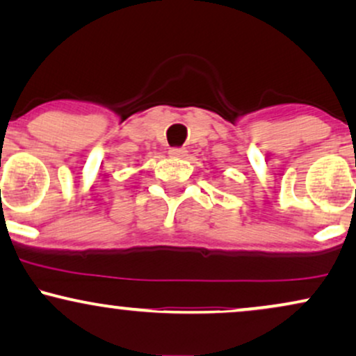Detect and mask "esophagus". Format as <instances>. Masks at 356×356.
<instances>
[{"label": "esophagus", "instance_id": "esophagus-1", "mask_svg": "<svg viewBox=\"0 0 356 356\" xmlns=\"http://www.w3.org/2000/svg\"><path fill=\"white\" fill-rule=\"evenodd\" d=\"M169 154L172 157H177V159H182V157H186L187 151L184 149V147H170Z\"/></svg>", "mask_w": 356, "mask_h": 356}]
</instances>
